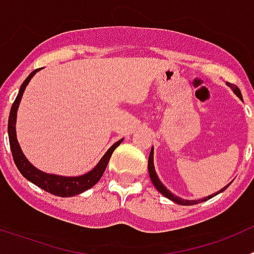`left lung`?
Instances as JSON below:
<instances>
[{
    "mask_svg": "<svg viewBox=\"0 0 254 254\" xmlns=\"http://www.w3.org/2000/svg\"><path fill=\"white\" fill-rule=\"evenodd\" d=\"M228 86H230L233 89V91H234L235 94H237L239 98L242 99V93L241 90H239V87L237 86V85L234 84H230V82H228ZM147 169H149V174H150V178H151V182H152V185L155 186V188L160 192L163 196H165L167 198H169L170 201H173V202H176V203H179V205H183V206H190V205H196V203L198 202H203V201H207V199L212 198L214 196H216V194H219L220 192H223L224 190H226V187H228L230 183H229L228 186H226L225 188H223L221 190H219V192H216L215 194H212V196H207L205 197V198L202 199H198V201H188V199H183V198H179V197L174 196V194L170 192V190H168L167 188L164 187V185L161 183L160 181H159L158 176H156V173H155V168H154V152H152V149H151V152H150L149 155V164H147Z\"/></svg>",
    "mask_w": 254,
    "mask_h": 254,
    "instance_id": "left-lung-1",
    "label": "left lung"
}]
</instances>
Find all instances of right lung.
Segmentation results:
<instances>
[{
	"instance_id": "1",
	"label": "right lung",
	"mask_w": 254,
	"mask_h": 254,
	"mask_svg": "<svg viewBox=\"0 0 254 254\" xmlns=\"http://www.w3.org/2000/svg\"><path fill=\"white\" fill-rule=\"evenodd\" d=\"M40 68L34 69L28 77L25 78V81L22 82L21 87H20V91L17 94L16 99L13 102L12 107H11L10 117H8V140H10V147L11 152H12V158L15 164H16L17 169L20 170L22 176L25 177L28 181H30L31 183H34L35 186H38L39 188L44 190L48 193L55 194L58 197H72L76 194H80L84 190H89V188L93 187L94 185H96L99 179L102 178L103 173H104L105 168H107L108 163L111 160V156L113 154V151L116 150L117 146H120L122 140L117 141L111 149L105 152V155L100 159V161L98 163L95 168L93 170H90L89 173L84 174V176L80 177H60V176H53V174H47V173L40 172L37 168H34L26 160V158L22 154L21 149H20L19 143H17L16 138V129H15V123H16V113L17 108H19L20 100H21V96L24 94L26 85L29 84L30 78L37 73V71H39Z\"/></svg>"
}]
</instances>
